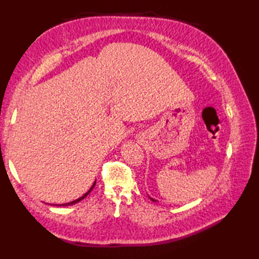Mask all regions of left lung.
I'll return each instance as SVG.
<instances>
[{"label": "left lung", "instance_id": "1", "mask_svg": "<svg viewBox=\"0 0 259 259\" xmlns=\"http://www.w3.org/2000/svg\"><path fill=\"white\" fill-rule=\"evenodd\" d=\"M150 198V199L153 201V202H155V201H157V200H155V199H153V198H151V197H149Z\"/></svg>", "mask_w": 259, "mask_h": 259}]
</instances>
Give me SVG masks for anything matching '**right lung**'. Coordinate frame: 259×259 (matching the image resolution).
<instances>
[{"mask_svg":"<svg viewBox=\"0 0 259 259\" xmlns=\"http://www.w3.org/2000/svg\"><path fill=\"white\" fill-rule=\"evenodd\" d=\"M96 186V181H95V184H93L92 185V187H91V188L89 189V191H87L85 192V194L83 195V196H82V197H80V198H78V199H75V200H73V201H71V202H67V203H61V205H56V206H70V205H74V203H76V202H79V201H81L82 199H84V198L88 196V195H89L90 194V192H91V190L93 189V187H95Z\"/></svg>","mask_w":259,"mask_h":259,"instance_id":"add662e5","label":"right lung"}]
</instances>
